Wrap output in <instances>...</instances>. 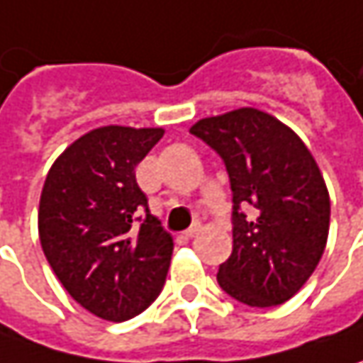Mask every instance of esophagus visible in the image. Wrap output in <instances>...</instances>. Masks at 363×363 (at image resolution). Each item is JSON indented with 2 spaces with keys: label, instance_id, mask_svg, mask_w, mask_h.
I'll list each match as a JSON object with an SVG mask.
<instances>
[{
  "label": "esophagus",
  "instance_id": "34e87169",
  "mask_svg": "<svg viewBox=\"0 0 363 363\" xmlns=\"http://www.w3.org/2000/svg\"><path fill=\"white\" fill-rule=\"evenodd\" d=\"M200 232H202V226H200V224H194V226H189L188 230L184 232V236H186V238H194V236H198Z\"/></svg>",
  "mask_w": 363,
  "mask_h": 363
}]
</instances>
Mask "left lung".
<instances>
[{"label": "left lung", "instance_id": "1", "mask_svg": "<svg viewBox=\"0 0 363 363\" xmlns=\"http://www.w3.org/2000/svg\"><path fill=\"white\" fill-rule=\"evenodd\" d=\"M189 133L216 151L230 179L234 244L218 285L250 307L285 303L311 277L328 242L329 194L313 155L257 108L198 121Z\"/></svg>", "mask_w": 363, "mask_h": 363}]
</instances>
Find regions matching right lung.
Masks as SVG:
<instances>
[{"mask_svg":"<svg viewBox=\"0 0 363 363\" xmlns=\"http://www.w3.org/2000/svg\"><path fill=\"white\" fill-rule=\"evenodd\" d=\"M161 137L163 129H94L54 161L44 182V255L70 297L106 321L145 311L169 271L174 238L151 216L135 177Z\"/></svg>","mask_w":363,"mask_h":363,"instance_id":"obj_1","label":"right lung"}]
</instances>
